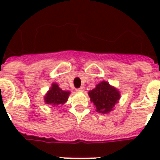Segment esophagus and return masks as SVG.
Here are the masks:
<instances>
[{
    "mask_svg": "<svg viewBox=\"0 0 160 160\" xmlns=\"http://www.w3.org/2000/svg\"><path fill=\"white\" fill-rule=\"evenodd\" d=\"M85 90V88H84L83 87H80V88H78V89H76V92H83V91Z\"/></svg>",
    "mask_w": 160,
    "mask_h": 160,
    "instance_id": "esophagus-1",
    "label": "esophagus"
}]
</instances>
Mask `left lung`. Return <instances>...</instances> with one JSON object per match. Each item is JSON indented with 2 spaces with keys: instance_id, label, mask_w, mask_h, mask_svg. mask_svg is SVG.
<instances>
[{
  "instance_id": "8db88e82",
  "label": "left lung",
  "mask_w": 160,
  "mask_h": 160,
  "mask_svg": "<svg viewBox=\"0 0 160 160\" xmlns=\"http://www.w3.org/2000/svg\"><path fill=\"white\" fill-rule=\"evenodd\" d=\"M91 102L96 107V111L102 114H108L114 110L120 99L121 94L118 88L103 80L96 85V87L88 92Z\"/></svg>"
}]
</instances>
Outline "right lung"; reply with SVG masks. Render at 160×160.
Segmentation results:
<instances>
[{
  "mask_svg": "<svg viewBox=\"0 0 160 160\" xmlns=\"http://www.w3.org/2000/svg\"><path fill=\"white\" fill-rule=\"evenodd\" d=\"M69 91H63L59 87L56 83H52L49 91L46 92L43 97L44 103L49 105L58 106L60 104H63L68 101V98L70 95Z\"/></svg>",
  "mask_w": 160,
  "mask_h": 160,
  "instance_id": "add662e5",
  "label": "right lung"
}]
</instances>
